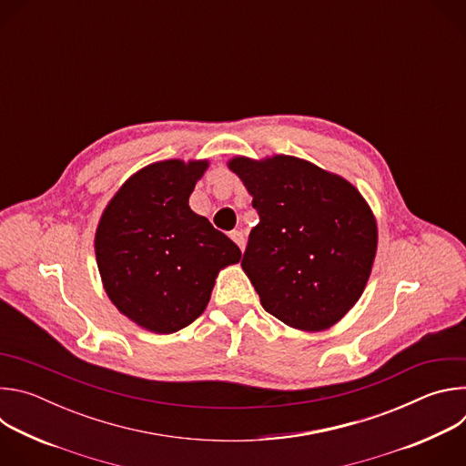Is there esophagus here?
I'll return each instance as SVG.
<instances>
[{
  "label": "esophagus",
  "mask_w": 466,
  "mask_h": 466,
  "mask_svg": "<svg viewBox=\"0 0 466 466\" xmlns=\"http://www.w3.org/2000/svg\"><path fill=\"white\" fill-rule=\"evenodd\" d=\"M230 239L243 250L245 248V236L241 234V232H238V230H234V232H230Z\"/></svg>",
  "instance_id": "obj_1"
}]
</instances>
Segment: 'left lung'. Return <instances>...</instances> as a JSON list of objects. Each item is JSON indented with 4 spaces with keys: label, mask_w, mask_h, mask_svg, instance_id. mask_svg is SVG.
I'll return each mask as SVG.
<instances>
[{
    "label": "left lung",
    "mask_w": 466,
    "mask_h": 466,
    "mask_svg": "<svg viewBox=\"0 0 466 466\" xmlns=\"http://www.w3.org/2000/svg\"><path fill=\"white\" fill-rule=\"evenodd\" d=\"M259 223L241 268L263 309L284 324L320 331L360 300L378 247L376 218L343 177L288 155L228 160Z\"/></svg>",
    "instance_id": "8db88e82"
}]
</instances>
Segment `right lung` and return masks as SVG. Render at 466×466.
<instances>
[{
  "label": "right lung",
  "mask_w": 466,
  "mask_h": 466,
  "mask_svg": "<svg viewBox=\"0 0 466 466\" xmlns=\"http://www.w3.org/2000/svg\"><path fill=\"white\" fill-rule=\"evenodd\" d=\"M208 160H162L125 180L96 230V259L112 304L132 322L173 334L201 315L239 247L187 201Z\"/></svg>",
  "instance_id": "obj_1"
}]
</instances>
